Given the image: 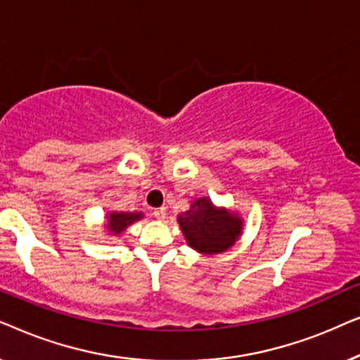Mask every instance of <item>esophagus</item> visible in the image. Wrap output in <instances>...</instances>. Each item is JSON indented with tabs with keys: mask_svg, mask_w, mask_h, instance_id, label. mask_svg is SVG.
Instances as JSON below:
<instances>
[{
	"mask_svg": "<svg viewBox=\"0 0 360 360\" xmlns=\"http://www.w3.org/2000/svg\"><path fill=\"white\" fill-rule=\"evenodd\" d=\"M154 216L157 219H165V216H167V211H165V208H157V210H154Z\"/></svg>",
	"mask_w": 360,
	"mask_h": 360,
	"instance_id": "obj_1",
	"label": "esophagus"
}]
</instances>
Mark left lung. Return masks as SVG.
<instances>
[{
    "label": "left lung",
    "mask_w": 360,
    "mask_h": 360,
    "mask_svg": "<svg viewBox=\"0 0 360 360\" xmlns=\"http://www.w3.org/2000/svg\"><path fill=\"white\" fill-rule=\"evenodd\" d=\"M179 223L190 248L203 254L224 252L243 231L239 216L216 210L208 198L196 200L191 210L179 216Z\"/></svg>",
    "instance_id": "obj_1"
}]
</instances>
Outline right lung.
I'll use <instances>...</instances> for the list:
<instances>
[{
    "instance_id": "add662e5",
    "label": "right lung",
    "mask_w": 360,
    "mask_h": 360,
    "mask_svg": "<svg viewBox=\"0 0 360 360\" xmlns=\"http://www.w3.org/2000/svg\"><path fill=\"white\" fill-rule=\"evenodd\" d=\"M141 218L142 213H112L110 214V218H108V229H110L112 234H120L127 228V226Z\"/></svg>"
}]
</instances>
